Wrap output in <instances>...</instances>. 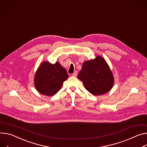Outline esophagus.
<instances>
[{
	"mask_svg": "<svg viewBox=\"0 0 147 147\" xmlns=\"http://www.w3.org/2000/svg\"><path fill=\"white\" fill-rule=\"evenodd\" d=\"M72 76H77V71H75L73 74H72Z\"/></svg>",
	"mask_w": 147,
	"mask_h": 147,
	"instance_id": "esophagus-1",
	"label": "esophagus"
}]
</instances>
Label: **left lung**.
Here are the masks:
<instances>
[{
  "mask_svg": "<svg viewBox=\"0 0 147 147\" xmlns=\"http://www.w3.org/2000/svg\"><path fill=\"white\" fill-rule=\"evenodd\" d=\"M77 77L83 82L87 90L94 96L109 92L113 88L114 82L108 64L100 56L84 61Z\"/></svg>",
  "mask_w": 147,
  "mask_h": 147,
  "instance_id": "8db88e82",
  "label": "left lung"
}]
</instances>
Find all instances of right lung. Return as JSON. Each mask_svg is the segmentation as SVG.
<instances>
[{"instance_id": "add662e5", "label": "right lung", "mask_w": 147, "mask_h": 147, "mask_svg": "<svg viewBox=\"0 0 147 147\" xmlns=\"http://www.w3.org/2000/svg\"><path fill=\"white\" fill-rule=\"evenodd\" d=\"M69 77L66 70L59 62L52 64L43 61L38 67L34 79V86L40 94L53 96L60 90Z\"/></svg>"}]
</instances>
